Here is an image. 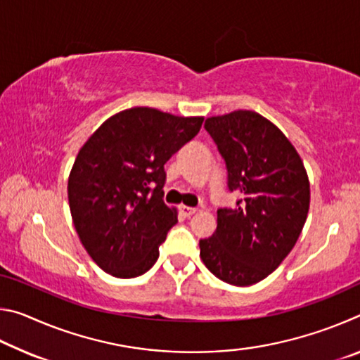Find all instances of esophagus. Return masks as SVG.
<instances>
[{
	"label": "esophagus",
	"mask_w": 360,
	"mask_h": 360,
	"mask_svg": "<svg viewBox=\"0 0 360 360\" xmlns=\"http://www.w3.org/2000/svg\"><path fill=\"white\" fill-rule=\"evenodd\" d=\"M179 211H181V214L184 216V217H191L192 214H195V212H197V208H192V206L181 205V206H179Z\"/></svg>",
	"instance_id": "1"
}]
</instances>
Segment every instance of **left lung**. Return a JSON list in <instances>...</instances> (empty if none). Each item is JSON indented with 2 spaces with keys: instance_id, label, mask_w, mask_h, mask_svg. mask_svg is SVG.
Masks as SVG:
<instances>
[{
  "instance_id": "1",
  "label": "left lung",
  "mask_w": 360,
  "mask_h": 360,
  "mask_svg": "<svg viewBox=\"0 0 360 360\" xmlns=\"http://www.w3.org/2000/svg\"><path fill=\"white\" fill-rule=\"evenodd\" d=\"M205 129L243 198L217 210V229L200 240V257L221 281L251 285L281 265L295 246L309 210V181L294 146L255 111L214 115Z\"/></svg>"
}]
</instances>
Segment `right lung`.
Returning a JSON list of instances; mask_svg holds the SVG:
<instances>
[{
    "label": "right lung",
    "instance_id": "obj_1",
    "mask_svg": "<svg viewBox=\"0 0 360 360\" xmlns=\"http://www.w3.org/2000/svg\"><path fill=\"white\" fill-rule=\"evenodd\" d=\"M203 117L154 108L114 114L79 150L68 178L71 217L85 251L109 275L152 268L178 211L163 202L165 163L202 129Z\"/></svg>",
    "mask_w": 360,
    "mask_h": 360
}]
</instances>
